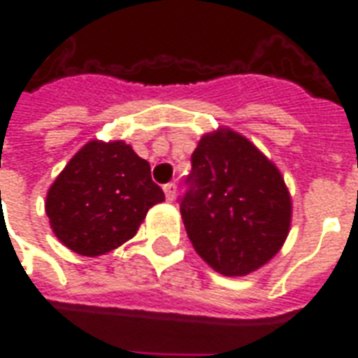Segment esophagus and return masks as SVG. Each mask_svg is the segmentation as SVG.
Segmentation results:
<instances>
[{
  "label": "esophagus",
  "instance_id": "esophagus-1",
  "mask_svg": "<svg viewBox=\"0 0 358 358\" xmlns=\"http://www.w3.org/2000/svg\"><path fill=\"white\" fill-rule=\"evenodd\" d=\"M163 189H164V195H166V199H169V201H174V199H176V184H174V182L164 184Z\"/></svg>",
  "mask_w": 358,
  "mask_h": 358
}]
</instances>
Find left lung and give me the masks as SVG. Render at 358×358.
<instances>
[{"mask_svg":"<svg viewBox=\"0 0 358 358\" xmlns=\"http://www.w3.org/2000/svg\"><path fill=\"white\" fill-rule=\"evenodd\" d=\"M180 213L205 263L224 276L261 268L284 245L292 197L274 163L230 128L205 134L194 155Z\"/></svg>","mask_w":358,"mask_h":358,"instance_id":"1","label":"left lung"}]
</instances>
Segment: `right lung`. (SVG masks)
<instances>
[{
	"instance_id": "right-lung-1",
	"label": "right lung",
	"mask_w": 358,
	"mask_h": 358,
	"mask_svg": "<svg viewBox=\"0 0 358 358\" xmlns=\"http://www.w3.org/2000/svg\"><path fill=\"white\" fill-rule=\"evenodd\" d=\"M164 194L151 166L124 141H88L51 184L45 213L59 241L84 257L105 255L136 236Z\"/></svg>"
}]
</instances>
